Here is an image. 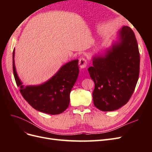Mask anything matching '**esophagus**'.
<instances>
[{
	"instance_id": "esophagus-1",
	"label": "esophagus",
	"mask_w": 152,
	"mask_h": 152,
	"mask_svg": "<svg viewBox=\"0 0 152 152\" xmlns=\"http://www.w3.org/2000/svg\"><path fill=\"white\" fill-rule=\"evenodd\" d=\"M79 66H80V68H86V66H87V64L86 59L84 58H80L79 59Z\"/></svg>"
}]
</instances>
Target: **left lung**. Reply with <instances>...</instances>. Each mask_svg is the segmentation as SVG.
Wrapping results in <instances>:
<instances>
[{
  "mask_svg": "<svg viewBox=\"0 0 152 152\" xmlns=\"http://www.w3.org/2000/svg\"><path fill=\"white\" fill-rule=\"evenodd\" d=\"M118 34V42L104 55L94 56L93 66L88 68L95 84L94 104L103 112L113 111L125 105L139 78L140 56L134 31L124 26Z\"/></svg>",
  "mask_w": 152,
  "mask_h": 152,
  "instance_id": "obj_1",
  "label": "left lung"
}]
</instances>
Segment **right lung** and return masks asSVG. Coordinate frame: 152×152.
Here are the masks:
<instances>
[{
	"label": "right lung",
	"instance_id": "right-lung-1",
	"mask_svg": "<svg viewBox=\"0 0 152 152\" xmlns=\"http://www.w3.org/2000/svg\"><path fill=\"white\" fill-rule=\"evenodd\" d=\"M15 50L12 53V70L17 86L23 97L34 109L50 115L63 113L70 103V94L79 73V60L64 65L51 79L39 86L23 85L15 65Z\"/></svg>",
	"mask_w": 152,
	"mask_h": 152
}]
</instances>
